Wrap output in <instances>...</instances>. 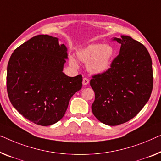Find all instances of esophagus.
<instances>
[{
	"mask_svg": "<svg viewBox=\"0 0 161 161\" xmlns=\"http://www.w3.org/2000/svg\"><path fill=\"white\" fill-rule=\"evenodd\" d=\"M89 80L87 78V77H85V78H83V81H82V84L84 85H88L89 84Z\"/></svg>",
	"mask_w": 161,
	"mask_h": 161,
	"instance_id": "esophagus-1",
	"label": "esophagus"
}]
</instances>
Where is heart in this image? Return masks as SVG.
Here are the masks:
<instances>
[{"mask_svg":"<svg viewBox=\"0 0 161 161\" xmlns=\"http://www.w3.org/2000/svg\"><path fill=\"white\" fill-rule=\"evenodd\" d=\"M114 50L111 45L92 44L78 53V57L81 61L87 63V69L92 74H101L109 68ZM71 64L76 66V60L70 58Z\"/></svg>","mask_w":161,"mask_h":161,"instance_id":"b5f03b06","label":"heart"}]
</instances>
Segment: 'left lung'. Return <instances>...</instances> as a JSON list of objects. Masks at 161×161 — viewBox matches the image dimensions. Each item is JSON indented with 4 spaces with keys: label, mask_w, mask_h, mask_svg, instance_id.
<instances>
[{
    "label": "left lung",
    "mask_w": 161,
    "mask_h": 161,
    "mask_svg": "<svg viewBox=\"0 0 161 161\" xmlns=\"http://www.w3.org/2000/svg\"><path fill=\"white\" fill-rule=\"evenodd\" d=\"M113 40L121 44L119 54L111 68L92 76L90 86L95 95L94 116L102 123L116 126L133 119L147 103L153 76L151 57L142 43L126 35Z\"/></svg>",
    "instance_id": "1"
}]
</instances>
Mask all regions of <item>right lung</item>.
Wrapping results in <instances>:
<instances>
[{"instance_id": "right-lung-1", "label": "right lung", "mask_w": 161, "mask_h": 161, "mask_svg": "<svg viewBox=\"0 0 161 161\" xmlns=\"http://www.w3.org/2000/svg\"><path fill=\"white\" fill-rule=\"evenodd\" d=\"M67 56L66 45L47 35L35 36L11 54L7 92L13 106L29 121L40 126L56 123L81 90V74L70 77L63 72Z\"/></svg>"}]
</instances>
